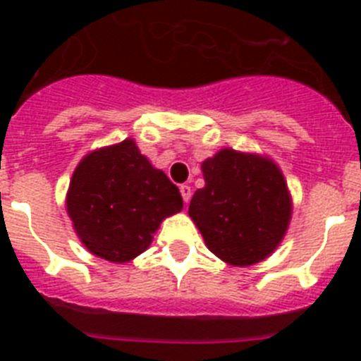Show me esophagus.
I'll use <instances>...</instances> for the list:
<instances>
[{"instance_id":"34e87169","label":"esophagus","mask_w":361,"mask_h":361,"mask_svg":"<svg viewBox=\"0 0 361 361\" xmlns=\"http://www.w3.org/2000/svg\"><path fill=\"white\" fill-rule=\"evenodd\" d=\"M180 190V195H183V200L184 202H190V198H191V186H188V184H183V186L178 188Z\"/></svg>"}]
</instances>
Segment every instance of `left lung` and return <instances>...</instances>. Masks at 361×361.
Returning <instances> with one entry per match:
<instances>
[{
  "mask_svg": "<svg viewBox=\"0 0 361 361\" xmlns=\"http://www.w3.org/2000/svg\"><path fill=\"white\" fill-rule=\"evenodd\" d=\"M202 171L206 186L195 191L190 216L207 249L238 267L272 254L292 216L279 168L270 159L226 148L204 161Z\"/></svg>",
  "mask_w": 361,
  "mask_h": 361,
  "instance_id": "left-lung-1",
  "label": "left lung"
}]
</instances>
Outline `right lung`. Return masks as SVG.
<instances>
[{
    "label": "right lung",
    "mask_w": 361,
    "mask_h": 361,
    "mask_svg": "<svg viewBox=\"0 0 361 361\" xmlns=\"http://www.w3.org/2000/svg\"><path fill=\"white\" fill-rule=\"evenodd\" d=\"M66 204L89 252L125 263L147 250L163 218L183 209V197L134 141L125 140L82 159Z\"/></svg>",
    "instance_id": "1"
}]
</instances>
